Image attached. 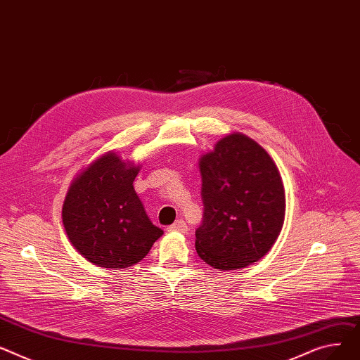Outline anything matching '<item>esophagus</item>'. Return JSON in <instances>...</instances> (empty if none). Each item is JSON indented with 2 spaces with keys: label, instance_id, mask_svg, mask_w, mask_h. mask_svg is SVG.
<instances>
[{
  "label": "esophagus",
  "instance_id": "obj_1",
  "mask_svg": "<svg viewBox=\"0 0 360 360\" xmlns=\"http://www.w3.org/2000/svg\"><path fill=\"white\" fill-rule=\"evenodd\" d=\"M168 231H179V232H186L187 231V224L183 219L176 221L173 225L168 226Z\"/></svg>",
  "mask_w": 360,
  "mask_h": 360
}]
</instances>
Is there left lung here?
Listing matches in <instances>:
<instances>
[{"mask_svg": "<svg viewBox=\"0 0 360 360\" xmlns=\"http://www.w3.org/2000/svg\"><path fill=\"white\" fill-rule=\"evenodd\" d=\"M199 168V257L219 270L259 262L278 240L285 221V188L276 164L256 141L231 134L202 155Z\"/></svg>", "mask_w": 360, "mask_h": 360, "instance_id": "1", "label": "left lung"}]
</instances>
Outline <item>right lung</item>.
Wrapping results in <instances>:
<instances>
[{
    "label": "right lung",
    "mask_w": 360,
    "mask_h": 360,
    "mask_svg": "<svg viewBox=\"0 0 360 360\" xmlns=\"http://www.w3.org/2000/svg\"><path fill=\"white\" fill-rule=\"evenodd\" d=\"M139 165L105 153L74 179L62 206V222L79 255L105 269L141 262L164 234L148 218L134 180Z\"/></svg>",
    "instance_id": "1"
}]
</instances>
